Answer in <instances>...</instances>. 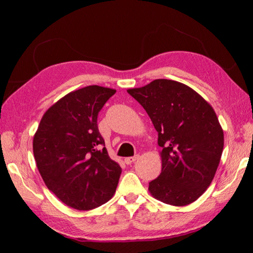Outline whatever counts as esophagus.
<instances>
[{"label":"esophagus","instance_id":"obj_1","mask_svg":"<svg viewBox=\"0 0 253 253\" xmlns=\"http://www.w3.org/2000/svg\"><path fill=\"white\" fill-rule=\"evenodd\" d=\"M139 158V155H135V156H131V157H126L125 158V163L126 164H131V163L136 162L137 160Z\"/></svg>","mask_w":253,"mask_h":253}]
</instances>
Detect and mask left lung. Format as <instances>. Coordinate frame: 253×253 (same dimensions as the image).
Instances as JSON below:
<instances>
[{
    "label": "left lung",
    "instance_id": "1",
    "mask_svg": "<svg viewBox=\"0 0 253 253\" xmlns=\"http://www.w3.org/2000/svg\"><path fill=\"white\" fill-rule=\"evenodd\" d=\"M127 92L146 110L158 132L162 173L149 182L154 198L184 207L210 186L223 152V130L211 105L188 85L156 79Z\"/></svg>",
    "mask_w": 253,
    "mask_h": 253
}]
</instances>
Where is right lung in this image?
Listing matches in <instances>:
<instances>
[{"label":"right lung","mask_w":253,"mask_h":253,"mask_svg":"<svg viewBox=\"0 0 253 253\" xmlns=\"http://www.w3.org/2000/svg\"><path fill=\"white\" fill-rule=\"evenodd\" d=\"M115 89L87 85L45 111L33 137V154L46 187L70 208L88 211L113 198L122 174L97 125Z\"/></svg>","instance_id":"1"}]
</instances>
